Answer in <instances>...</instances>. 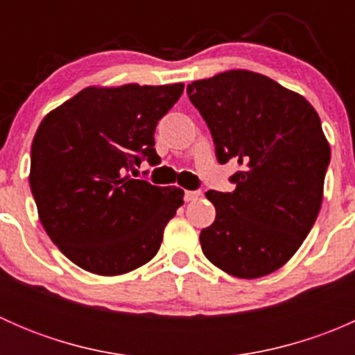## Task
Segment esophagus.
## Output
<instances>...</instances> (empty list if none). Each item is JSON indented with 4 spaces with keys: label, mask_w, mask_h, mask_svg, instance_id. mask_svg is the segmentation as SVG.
Returning <instances> with one entry per match:
<instances>
[{
    "label": "esophagus",
    "mask_w": 355,
    "mask_h": 355,
    "mask_svg": "<svg viewBox=\"0 0 355 355\" xmlns=\"http://www.w3.org/2000/svg\"><path fill=\"white\" fill-rule=\"evenodd\" d=\"M200 196H202V192L200 191H187L185 192V200H187V202H191V200H198Z\"/></svg>",
    "instance_id": "esophagus-1"
}]
</instances>
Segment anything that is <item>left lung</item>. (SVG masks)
Segmentation results:
<instances>
[{
    "mask_svg": "<svg viewBox=\"0 0 355 355\" xmlns=\"http://www.w3.org/2000/svg\"><path fill=\"white\" fill-rule=\"evenodd\" d=\"M221 164L237 159L234 192L207 191L216 207L202 252L237 278L273 273L297 252L323 200L330 144L304 96L266 75L230 70L187 85Z\"/></svg>",
    "mask_w": 355,
    "mask_h": 355,
    "instance_id": "obj_1",
    "label": "left lung"
}]
</instances>
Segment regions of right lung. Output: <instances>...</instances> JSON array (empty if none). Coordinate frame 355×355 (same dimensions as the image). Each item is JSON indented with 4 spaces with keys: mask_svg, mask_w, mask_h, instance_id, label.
I'll return each mask as SVG.
<instances>
[{
    "mask_svg": "<svg viewBox=\"0 0 355 355\" xmlns=\"http://www.w3.org/2000/svg\"><path fill=\"white\" fill-rule=\"evenodd\" d=\"M184 84L85 87L44 116L32 141L31 191L46 234L82 270L123 275L151 261L184 204L128 170L159 163L156 125Z\"/></svg>",
    "mask_w": 355,
    "mask_h": 355,
    "instance_id": "add662e5",
    "label": "right lung"
}]
</instances>
